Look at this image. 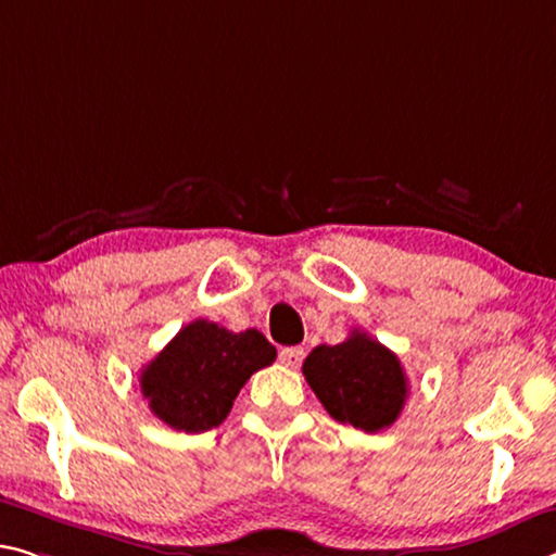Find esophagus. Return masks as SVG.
<instances>
[{
	"label": "esophagus",
	"instance_id": "obj_1",
	"mask_svg": "<svg viewBox=\"0 0 556 556\" xmlns=\"http://www.w3.org/2000/svg\"><path fill=\"white\" fill-rule=\"evenodd\" d=\"M279 361L289 368H296L304 361V349L302 346H287L279 351Z\"/></svg>",
	"mask_w": 556,
	"mask_h": 556
}]
</instances>
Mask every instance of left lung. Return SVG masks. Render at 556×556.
Masks as SVG:
<instances>
[{"instance_id":"1","label":"left lung","mask_w":556,"mask_h":556,"mask_svg":"<svg viewBox=\"0 0 556 556\" xmlns=\"http://www.w3.org/2000/svg\"><path fill=\"white\" fill-rule=\"evenodd\" d=\"M302 374L333 420L366 433L393 426L408 399L399 356L358 329L337 346H316Z\"/></svg>"}]
</instances>
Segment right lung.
Instances as JSON below:
<instances>
[{
  "mask_svg": "<svg viewBox=\"0 0 556 556\" xmlns=\"http://www.w3.org/2000/svg\"><path fill=\"white\" fill-rule=\"evenodd\" d=\"M277 349L257 329L227 331L215 321L198 319L140 374V393L153 416L185 433L217 428L254 371L275 364Z\"/></svg>",
  "mask_w": 556,
  "mask_h": 556,
  "instance_id": "add662e5",
  "label": "right lung"
}]
</instances>
